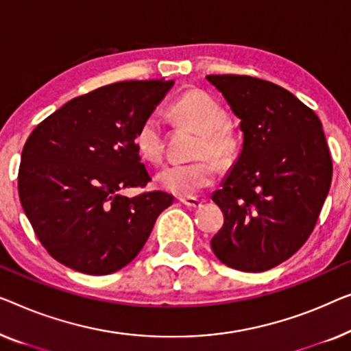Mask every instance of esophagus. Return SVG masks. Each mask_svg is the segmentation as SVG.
Listing matches in <instances>:
<instances>
[{
    "label": "esophagus",
    "instance_id": "esophagus-1",
    "mask_svg": "<svg viewBox=\"0 0 351 351\" xmlns=\"http://www.w3.org/2000/svg\"><path fill=\"white\" fill-rule=\"evenodd\" d=\"M179 201L186 207H199L201 206V201L197 199V197H193V196H182V197H179Z\"/></svg>",
    "mask_w": 351,
    "mask_h": 351
}]
</instances>
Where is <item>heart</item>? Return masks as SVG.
Listing matches in <instances>:
<instances>
[{"label": "heart", "instance_id": "1", "mask_svg": "<svg viewBox=\"0 0 351 351\" xmlns=\"http://www.w3.org/2000/svg\"><path fill=\"white\" fill-rule=\"evenodd\" d=\"M179 123L196 131L197 138L186 163H171L156 174V184L177 196H193L215 180V165L228 166L237 155V139L225 125L226 112L217 99L201 90L182 95L169 109ZM134 145L142 158L160 163L165 154V133L156 115H149L134 134ZM213 159L210 160V158Z\"/></svg>", "mask_w": 351, "mask_h": 351}]
</instances>
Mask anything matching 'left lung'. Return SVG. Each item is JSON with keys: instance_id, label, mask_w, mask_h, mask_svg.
<instances>
[{"instance_id": "1", "label": "left lung", "mask_w": 351, "mask_h": 351, "mask_svg": "<svg viewBox=\"0 0 351 351\" xmlns=\"http://www.w3.org/2000/svg\"><path fill=\"white\" fill-rule=\"evenodd\" d=\"M236 117L242 150L212 201L225 217L210 247L223 264L263 272L312 234L332 179L323 125L296 96L250 75H207Z\"/></svg>"}]
</instances>
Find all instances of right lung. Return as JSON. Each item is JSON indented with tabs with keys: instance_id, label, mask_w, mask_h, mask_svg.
I'll use <instances>...</instances> for the list:
<instances>
[{
	"instance_id": "right-lung-1",
	"label": "right lung",
	"mask_w": 351,
	"mask_h": 351,
	"mask_svg": "<svg viewBox=\"0 0 351 351\" xmlns=\"http://www.w3.org/2000/svg\"><path fill=\"white\" fill-rule=\"evenodd\" d=\"M174 80H126L77 96L40 121L25 142L19 196L50 256L74 271L106 276L138 256L165 191L125 196L152 177L134 134Z\"/></svg>"
}]
</instances>
